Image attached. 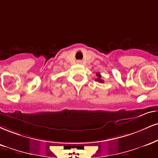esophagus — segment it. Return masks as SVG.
I'll return each instance as SVG.
<instances>
[{
  "label": "esophagus",
  "instance_id": "obj_1",
  "mask_svg": "<svg viewBox=\"0 0 158 158\" xmlns=\"http://www.w3.org/2000/svg\"><path fill=\"white\" fill-rule=\"evenodd\" d=\"M77 62L78 64H81V63H82V62H81V60H77Z\"/></svg>",
  "mask_w": 158,
  "mask_h": 158
}]
</instances>
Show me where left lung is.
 <instances>
[{
	"mask_svg": "<svg viewBox=\"0 0 158 158\" xmlns=\"http://www.w3.org/2000/svg\"><path fill=\"white\" fill-rule=\"evenodd\" d=\"M96 76H97V78H96V79H95V80L98 81V82H100V83L104 82V81L102 80V79H101V78H102V76H101V74L99 73H96Z\"/></svg>",
	"mask_w": 158,
	"mask_h": 158,
	"instance_id": "8db88e82",
	"label": "left lung"
}]
</instances>
